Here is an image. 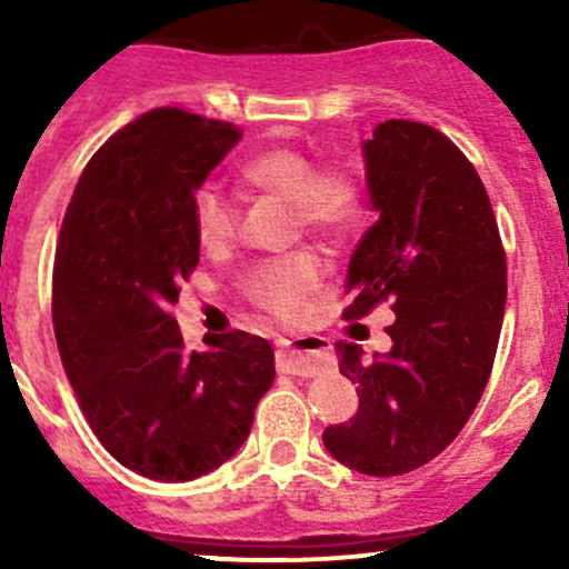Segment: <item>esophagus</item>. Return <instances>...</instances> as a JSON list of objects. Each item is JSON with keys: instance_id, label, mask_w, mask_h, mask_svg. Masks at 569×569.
Masks as SVG:
<instances>
[{"instance_id": "34e87169", "label": "esophagus", "mask_w": 569, "mask_h": 569, "mask_svg": "<svg viewBox=\"0 0 569 569\" xmlns=\"http://www.w3.org/2000/svg\"><path fill=\"white\" fill-rule=\"evenodd\" d=\"M330 366V341H325L321 336H302L295 338V341H283V347L278 349V369L283 375L313 377L327 371Z\"/></svg>"}]
</instances>
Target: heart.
Returning a JSON list of instances; mask_svg holds the SVG:
<instances>
[{
  "instance_id": "b5f03b06",
  "label": "heart",
  "mask_w": 569,
  "mask_h": 569,
  "mask_svg": "<svg viewBox=\"0 0 569 569\" xmlns=\"http://www.w3.org/2000/svg\"><path fill=\"white\" fill-rule=\"evenodd\" d=\"M250 187L289 200L297 222L321 237H341L360 214V187L347 170H317L311 153L302 148L278 146L256 153L242 164ZM194 233L206 250L231 242L237 231V206L220 183H203L192 198ZM321 278V258L311 250L267 258L244 274V289L258 306L278 317L300 311L302 300L317 289Z\"/></svg>"
}]
</instances>
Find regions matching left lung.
<instances>
[{"mask_svg": "<svg viewBox=\"0 0 569 569\" xmlns=\"http://www.w3.org/2000/svg\"><path fill=\"white\" fill-rule=\"evenodd\" d=\"M377 222L349 258L358 319L391 300V349L366 358L338 341V369L358 382L349 421L325 449L366 476L421 468L460 435L496 360L507 306V258L490 198L449 137L416 120H386L360 146Z\"/></svg>", "mask_w": 569, "mask_h": 569, "instance_id": "8db88e82", "label": "left lung"}]
</instances>
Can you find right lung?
<instances>
[{"mask_svg": "<svg viewBox=\"0 0 569 569\" xmlns=\"http://www.w3.org/2000/svg\"><path fill=\"white\" fill-rule=\"evenodd\" d=\"M242 140L237 126L159 107L99 148L62 217L54 336L101 446L123 468L189 481L248 440L274 352L250 332L183 343L170 306L200 261L192 198Z\"/></svg>", "mask_w": 569, "mask_h": 569, "instance_id": "1", "label": "right lung"}]
</instances>
